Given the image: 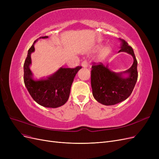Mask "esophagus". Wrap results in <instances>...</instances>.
Masks as SVG:
<instances>
[{"label": "esophagus", "instance_id": "34e87169", "mask_svg": "<svg viewBox=\"0 0 159 159\" xmlns=\"http://www.w3.org/2000/svg\"><path fill=\"white\" fill-rule=\"evenodd\" d=\"M88 66H89L88 62L86 60H84L81 62V66H82L83 68H88Z\"/></svg>", "mask_w": 159, "mask_h": 159}]
</instances>
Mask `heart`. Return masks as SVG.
<instances>
[{"label":"heart","mask_w":159,"mask_h":159,"mask_svg":"<svg viewBox=\"0 0 159 159\" xmlns=\"http://www.w3.org/2000/svg\"><path fill=\"white\" fill-rule=\"evenodd\" d=\"M109 51H110V49H109V48H108V47H105V48H104L102 50V52H101V55L102 56H105V55H107L108 53L109 52Z\"/></svg>","instance_id":"1"}]
</instances>
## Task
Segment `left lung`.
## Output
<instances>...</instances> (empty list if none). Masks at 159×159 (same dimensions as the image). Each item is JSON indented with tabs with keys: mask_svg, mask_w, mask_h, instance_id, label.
Segmentation results:
<instances>
[{
	"mask_svg": "<svg viewBox=\"0 0 159 159\" xmlns=\"http://www.w3.org/2000/svg\"><path fill=\"white\" fill-rule=\"evenodd\" d=\"M121 47L119 52H126L133 58V65L123 72L116 73L108 65L102 63L91 67V84L94 98L105 105H113L127 99L131 95L138 78L137 61L132 48L126 41L119 38Z\"/></svg>",
	"mask_w": 159,
	"mask_h": 159,
	"instance_id": "left-lung-1",
	"label": "left lung"
}]
</instances>
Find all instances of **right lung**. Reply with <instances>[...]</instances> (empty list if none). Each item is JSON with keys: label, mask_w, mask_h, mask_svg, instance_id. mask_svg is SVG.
<instances>
[{"label": "right lung", "mask_w": 159, "mask_h": 159, "mask_svg": "<svg viewBox=\"0 0 159 159\" xmlns=\"http://www.w3.org/2000/svg\"><path fill=\"white\" fill-rule=\"evenodd\" d=\"M48 36H42L38 39H45ZM34 42L28 51V55L24 64V81L31 97L39 105L45 107L56 108L64 105L68 101L70 89L76 74L81 68H60L52 75L39 80L34 78L30 69L32 64L31 54L34 52Z\"/></svg>", "instance_id": "add662e5"}]
</instances>
